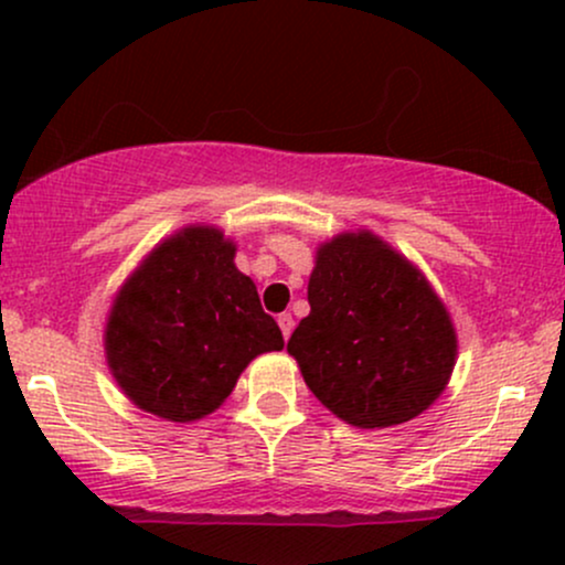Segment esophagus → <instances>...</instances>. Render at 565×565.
Returning <instances> with one entry per match:
<instances>
[{
    "mask_svg": "<svg viewBox=\"0 0 565 565\" xmlns=\"http://www.w3.org/2000/svg\"><path fill=\"white\" fill-rule=\"evenodd\" d=\"M276 321H278V327H281L284 340H287V337L291 334V329H295V319H291V313H281Z\"/></svg>",
    "mask_w": 565,
    "mask_h": 565,
    "instance_id": "obj_1",
    "label": "esophagus"
}]
</instances>
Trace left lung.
I'll use <instances>...</instances> for the list:
<instances>
[{
  "label": "left lung",
  "mask_w": 565,
  "mask_h": 565,
  "mask_svg": "<svg viewBox=\"0 0 565 565\" xmlns=\"http://www.w3.org/2000/svg\"><path fill=\"white\" fill-rule=\"evenodd\" d=\"M308 302L287 350L305 385L345 423H408L449 382L457 337L444 302L372 233H345L321 246Z\"/></svg>",
  "instance_id": "1"
}]
</instances>
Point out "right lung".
<instances>
[{
    "label": "right lung",
    "mask_w": 565,
    "mask_h": 565,
    "mask_svg": "<svg viewBox=\"0 0 565 565\" xmlns=\"http://www.w3.org/2000/svg\"><path fill=\"white\" fill-rule=\"evenodd\" d=\"M215 228H185L116 297L106 353L116 382L146 412L191 423L228 398L255 355L281 350L257 287Z\"/></svg>",
    "instance_id": "obj_1"
}]
</instances>
